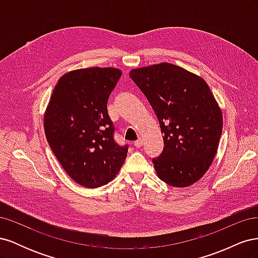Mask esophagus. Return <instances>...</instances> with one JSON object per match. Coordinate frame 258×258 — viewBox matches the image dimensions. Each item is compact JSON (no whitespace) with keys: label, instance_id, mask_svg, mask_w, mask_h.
<instances>
[{"label":"esophagus","instance_id":"obj_1","mask_svg":"<svg viewBox=\"0 0 258 258\" xmlns=\"http://www.w3.org/2000/svg\"><path fill=\"white\" fill-rule=\"evenodd\" d=\"M142 144H143V141H142L141 139L137 140V141L135 142V146H136V147H141V146H142Z\"/></svg>","mask_w":258,"mask_h":258}]
</instances>
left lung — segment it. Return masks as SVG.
I'll use <instances>...</instances> for the list:
<instances>
[{"mask_svg":"<svg viewBox=\"0 0 258 258\" xmlns=\"http://www.w3.org/2000/svg\"><path fill=\"white\" fill-rule=\"evenodd\" d=\"M130 77L159 120L162 153L153 158L156 172L170 186L187 187L204 176L222 136L223 116L208 84L171 63L134 69Z\"/></svg>","mask_w":258,"mask_h":258,"instance_id":"1","label":"left lung"}]
</instances>
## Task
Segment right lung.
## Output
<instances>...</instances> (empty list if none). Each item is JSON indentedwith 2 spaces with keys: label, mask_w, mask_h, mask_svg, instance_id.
Segmentation results:
<instances>
[{
  "label": "right lung",
  "mask_w": 258,
  "mask_h": 258,
  "mask_svg": "<svg viewBox=\"0 0 258 258\" xmlns=\"http://www.w3.org/2000/svg\"><path fill=\"white\" fill-rule=\"evenodd\" d=\"M121 76L114 68H88L60 77L46 108L44 130L52 153L73 181L88 188L107 184L127 157L114 140L107 100Z\"/></svg>",
  "instance_id": "obj_1"
}]
</instances>
